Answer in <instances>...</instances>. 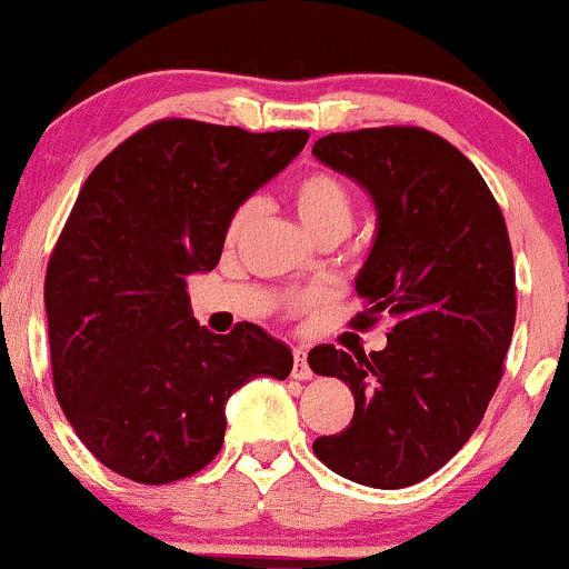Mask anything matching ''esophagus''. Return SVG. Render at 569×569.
Masks as SVG:
<instances>
[{
    "label": "esophagus",
    "mask_w": 569,
    "mask_h": 569,
    "mask_svg": "<svg viewBox=\"0 0 569 569\" xmlns=\"http://www.w3.org/2000/svg\"><path fill=\"white\" fill-rule=\"evenodd\" d=\"M293 380H310L312 369L307 363V350L305 348H293V369H291Z\"/></svg>",
    "instance_id": "34e87169"
}]
</instances>
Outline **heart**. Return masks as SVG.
I'll use <instances>...</instances> for the list:
<instances>
[{
  "mask_svg": "<svg viewBox=\"0 0 569 569\" xmlns=\"http://www.w3.org/2000/svg\"><path fill=\"white\" fill-rule=\"evenodd\" d=\"M293 208H297L299 219H302L305 230L318 238V234H342L350 230L352 224V198L348 187L337 179V176L316 171L307 173L297 181L291 189ZM257 217V202H243L238 211L232 213L230 238H238L240 232L251 224V219Z\"/></svg>",
  "mask_w": 569,
  "mask_h": 569,
  "instance_id": "b5f03b06",
  "label": "heart"
}]
</instances>
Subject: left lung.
Here are the masks:
<instances>
[{
    "instance_id": "8db88e82",
    "label": "left lung",
    "mask_w": 569,
    "mask_h": 569,
    "mask_svg": "<svg viewBox=\"0 0 569 569\" xmlns=\"http://www.w3.org/2000/svg\"><path fill=\"white\" fill-rule=\"evenodd\" d=\"M312 154L375 202L358 326L393 321L385 350L369 356L310 350V369L356 398L350 426L312 452L356 485L411 487L471 439L502 377L516 318L506 221L473 162L422 128L331 133Z\"/></svg>"
}]
</instances>
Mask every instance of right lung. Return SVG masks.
<instances>
[{
    "label": "right lung",
    "instance_id": "1",
    "mask_svg": "<svg viewBox=\"0 0 569 569\" xmlns=\"http://www.w3.org/2000/svg\"><path fill=\"white\" fill-rule=\"evenodd\" d=\"M305 143L307 130L160 120L82 184L44 276L50 361L63 415L114 473H198L234 390L289 377L291 350L259 326L213 335L194 321L187 278L217 267L232 213Z\"/></svg>",
    "mask_w": 569,
    "mask_h": 569
}]
</instances>
